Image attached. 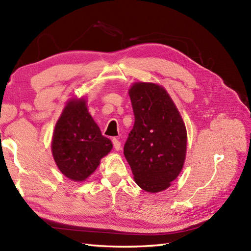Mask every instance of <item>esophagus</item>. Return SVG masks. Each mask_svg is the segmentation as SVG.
I'll return each mask as SVG.
<instances>
[{
	"instance_id": "obj_1",
	"label": "esophagus",
	"mask_w": 251,
	"mask_h": 251,
	"mask_svg": "<svg viewBox=\"0 0 251 251\" xmlns=\"http://www.w3.org/2000/svg\"><path fill=\"white\" fill-rule=\"evenodd\" d=\"M112 143H113V146H114V150L115 151H121L122 144H121V142H120L118 139H113L112 140Z\"/></svg>"
}]
</instances>
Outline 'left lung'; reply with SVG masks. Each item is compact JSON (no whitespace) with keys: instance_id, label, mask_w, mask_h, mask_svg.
<instances>
[{"instance_id":"left-lung-1","label":"left lung","mask_w":251,"mask_h":251,"mask_svg":"<svg viewBox=\"0 0 251 251\" xmlns=\"http://www.w3.org/2000/svg\"><path fill=\"white\" fill-rule=\"evenodd\" d=\"M134 125L124 146L133 179L150 193L162 192L180 174L187 128L174 100L159 83L137 81L128 89Z\"/></svg>"}]
</instances>
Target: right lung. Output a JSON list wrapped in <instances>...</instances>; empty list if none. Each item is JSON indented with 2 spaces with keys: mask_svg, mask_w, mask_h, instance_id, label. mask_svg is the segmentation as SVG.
Masks as SVG:
<instances>
[{
  "mask_svg": "<svg viewBox=\"0 0 251 251\" xmlns=\"http://www.w3.org/2000/svg\"><path fill=\"white\" fill-rule=\"evenodd\" d=\"M50 149L57 168L75 182L86 181L112 150L87 106L86 96H73L64 105L53 131Z\"/></svg>",
  "mask_w": 251,
  "mask_h": 251,
  "instance_id": "obj_1",
  "label": "right lung"
}]
</instances>
